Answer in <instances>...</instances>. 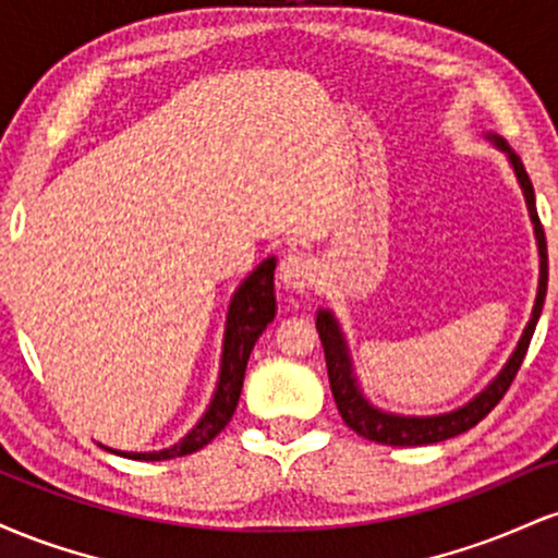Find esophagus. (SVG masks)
Masks as SVG:
<instances>
[{"mask_svg":"<svg viewBox=\"0 0 558 558\" xmlns=\"http://www.w3.org/2000/svg\"><path fill=\"white\" fill-rule=\"evenodd\" d=\"M315 280V262L304 252H288L280 259V283L291 291H306Z\"/></svg>","mask_w":558,"mask_h":558,"instance_id":"obj_1","label":"esophagus"}]
</instances>
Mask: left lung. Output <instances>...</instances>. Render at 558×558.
Listing matches in <instances>:
<instances>
[{
    "instance_id": "8db88e82",
    "label": "left lung",
    "mask_w": 558,
    "mask_h": 558,
    "mask_svg": "<svg viewBox=\"0 0 558 558\" xmlns=\"http://www.w3.org/2000/svg\"><path fill=\"white\" fill-rule=\"evenodd\" d=\"M501 146L504 151H509L511 165H514L517 178H520V185L524 191V202H527L530 217H533L535 226V239H537V252H541V283H537V299L533 317H530L527 328H524V336L517 351L511 354V360L501 369V375L490 383L477 399H472L466 407L457 409L451 414H440V417H393V414L377 412V409L369 407L367 401L362 399L360 390L354 386V377H351V364L349 356H345V343L341 338V330H338L336 319H332L330 312H319L317 315V332L319 341H323L325 349V364H328V377H330V390L332 399H336L338 412H341V420L362 438L375 440V444L383 446H427V444H440V440L453 438V435H462L475 427L480 420H485L490 414V409L496 407L498 401L504 399L506 390H509L511 383H514L517 373H520L524 354H527L530 341H533V332L537 325V317L543 312V301H546V288H548V252H546V233H543L541 217H537L535 209V191L533 183H530L527 170H524L522 159L514 155V151L506 146L504 138L490 136Z\"/></svg>"
}]
</instances>
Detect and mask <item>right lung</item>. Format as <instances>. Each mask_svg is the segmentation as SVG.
<instances>
[{
    "instance_id": "obj_1",
    "label": "right lung",
    "mask_w": 558,
    "mask_h": 558,
    "mask_svg": "<svg viewBox=\"0 0 558 558\" xmlns=\"http://www.w3.org/2000/svg\"><path fill=\"white\" fill-rule=\"evenodd\" d=\"M272 278L275 259L262 262L257 270L243 280V286L235 291L233 301H230L226 345H222L220 383H217V393L202 422L185 435L181 444H175L172 448H165V451L155 453H123V457L138 459V462H165V459L189 457V453L198 451V448L213 444L217 433L226 430L235 407H239L248 354H252L262 330H265L275 317Z\"/></svg>"
}]
</instances>
